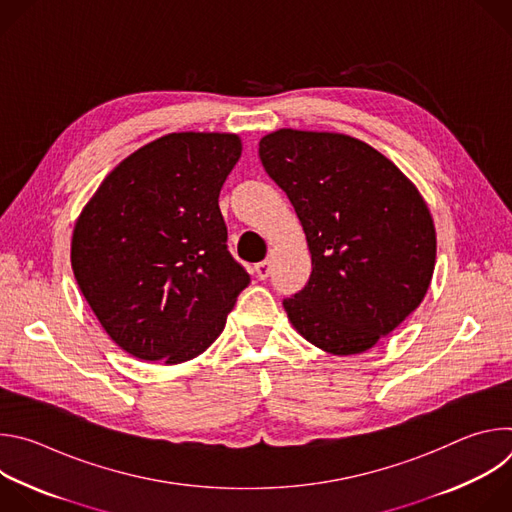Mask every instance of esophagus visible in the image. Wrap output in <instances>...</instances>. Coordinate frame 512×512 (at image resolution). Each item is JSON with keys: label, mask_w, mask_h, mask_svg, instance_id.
<instances>
[{"label": "esophagus", "mask_w": 512, "mask_h": 512, "mask_svg": "<svg viewBox=\"0 0 512 512\" xmlns=\"http://www.w3.org/2000/svg\"><path fill=\"white\" fill-rule=\"evenodd\" d=\"M269 273H271V259H265V261H261V263L255 265V275H257L259 279H267Z\"/></svg>", "instance_id": "esophagus-1"}]
</instances>
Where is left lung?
Wrapping results in <instances>:
<instances>
[{
	"label": "left lung",
	"instance_id": "1",
	"mask_svg": "<svg viewBox=\"0 0 512 512\" xmlns=\"http://www.w3.org/2000/svg\"><path fill=\"white\" fill-rule=\"evenodd\" d=\"M265 172L304 227L312 273L283 300L314 346L373 348L425 298L435 227L413 182L369 143L344 133L279 129L259 141Z\"/></svg>",
	"mask_w": 512,
	"mask_h": 512
}]
</instances>
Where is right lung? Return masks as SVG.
<instances>
[{"label":"right lung","mask_w":512,"mask_h":512,"mask_svg":"<svg viewBox=\"0 0 512 512\" xmlns=\"http://www.w3.org/2000/svg\"><path fill=\"white\" fill-rule=\"evenodd\" d=\"M241 150L235 133H168L125 158L83 208L72 271L105 332L131 356L196 358L249 285L218 208Z\"/></svg>","instance_id":"1"}]
</instances>
